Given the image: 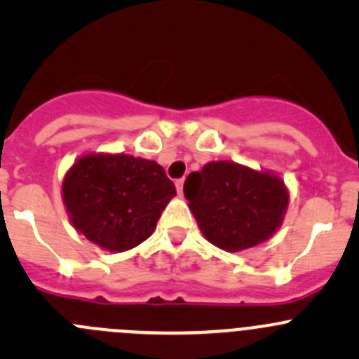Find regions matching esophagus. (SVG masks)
<instances>
[{
    "mask_svg": "<svg viewBox=\"0 0 359 359\" xmlns=\"http://www.w3.org/2000/svg\"><path fill=\"white\" fill-rule=\"evenodd\" d=\"M175 186H177V191H179V194H182L184 193V179L177 180Z\"/></svg>",
    "mask_w": 359,
    "mask_h": 359,
    "instance_id": "esophagus-1",
    "label": "esophagus"
}]
</instances>
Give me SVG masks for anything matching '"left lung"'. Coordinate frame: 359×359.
<instances>
[{"instance_id":"left-lung-1","label":"left lung","mask_w":359,"mask_h":359,"mask_svg":"<svg viewBox=\"0 0 359 359\" xmlns=\"http://www.w3.org/2000/svg\"><path fill=\"white\" fill-rule=\"evenodd\" d=\"M184 196L206 240L227 252L269 240L288 206L280 177L233 161H210L201 172L189 173Z\"/></svg>"}]
</instances>
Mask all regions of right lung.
Masks as SVG:
<instances>
[{
	"label": "right lung",
	"instance_id": "right-lung-1",
	"mask_svg": "<svg viewBox=\"0 0 359 359\" xmlns=\"http://www.w3.org/2000/svg\"><path fill=\"white\" fill-rule=\"evenodd\" d=\"M175 194L163 166L128 154H85L62 182L74 229L109 252L147 240Z\"/></svg>",
	"mask_w": 359,
	"mask_h": 359
}]
</instances>
